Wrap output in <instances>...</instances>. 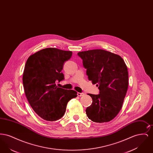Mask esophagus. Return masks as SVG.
Segmentation results:
<instances>
[{
	"instance_id": "obj_1",
	"label": "esophagus",
	"mask_w": 153,
	"mask_h": 153,
	"mask_svg": "<svg viewBox=\"0 0 153 153\" xmlns=\"http://www.w3.org/2000/svg\"><path fill=\"white\" fill-rule=\"evenodd\" d=\"M77 95H78V96L81 97V96H84L85 94H84V93H80V92H78V93H77Z\"/></svg>"
}]
</instances>
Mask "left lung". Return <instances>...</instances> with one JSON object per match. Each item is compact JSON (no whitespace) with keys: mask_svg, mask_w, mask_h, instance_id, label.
Here are the masks:
<instances>
[{"mask_svg":"<svg viewBox=\"0 0 153 153\" xmlns=\"http://www.w3.org/2000/svg\"><path fill=\"white\" fill-rule=\"evenodd\" d=\"M77 54L87 69L88 79L100 91L99 95L88 94L93 102L85 110L86 114L94 122H108L122 107L128 85L127 67L120 56L102 49Z\"/></svg>","mask_w":153,"mask_h":153,"instance_id":"8db88e82","label":"left lung"}]
</instances>
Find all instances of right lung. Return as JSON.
<instances>
[{"mask_svg": "<svg viewBox=\"0 0 153 153\" xmlns=\"http://www.w3.org/2000/svg\"><path fill=\"white\" fill-rule=\"evenodd\" d=\"M72 52L48 48L31 54L23 74L24 91L30 106L46 121H56L64 116L68 102L77 97V92L56 85L64 79L61 72L64 62Z\"/></svg>", "mask_w": 153, "mask_h": 153, "instance_id": "add662e5", "label": "right lung"}]
</instances>
